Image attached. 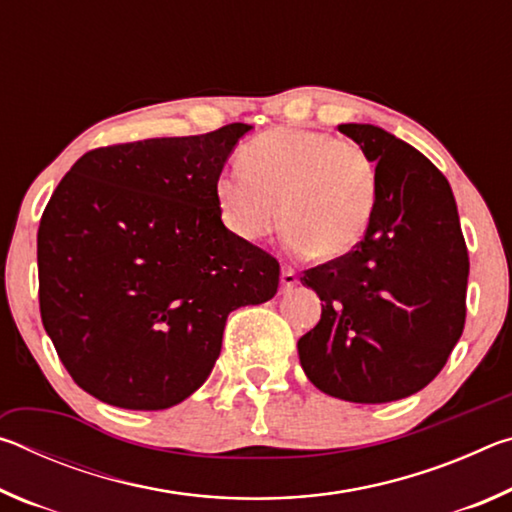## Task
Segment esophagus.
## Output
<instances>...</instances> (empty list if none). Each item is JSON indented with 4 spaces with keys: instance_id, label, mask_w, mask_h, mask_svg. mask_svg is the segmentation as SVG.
Instances as JSON below:
<instances>
[{
    "instance_id": "1",
    "label": "esophagus",
    "mask_w": 512,
    "mask_h": 512,
    "mask_svg": "<svg viewBox=\"0 0 512 512\" xmlns=\"http://www.w3.org/2000/svg\"><path fill=\"white\" fill-rule=\"evenodd\" d=\"M298 284V273L293 271L291 266H284L282 268V289L284 291H289V289H293Z\"/></svg>"
}]
</instances>
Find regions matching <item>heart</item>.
Segmentation results:
<instances>
[{"label": "heart", "instance_id": "1", "mask_svg": "<svg viewBox=\"0 0 512 512\" xmlns=\"http://www.w3.org/2000/svg\"><path fill=\"white\" fill-rule=\"evenodd\" d=\"M241 169L214 183L232 235L257 241L284 221L289 246L323 262L361 244L377 198L375 164L359 144L305 128H275L244 146Z\"/></svg>", "mask_w": 512, "mask_h": 512}]
</instances>
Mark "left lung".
<instances>
[{"mask_svg":"<svg viewBox=\"0 0 512 512\" xmlns=\"http://www.w3.org/2000/svg\"><path fill=\"white\" fill-rule=\"evenodd\" d=\"M339 131L377 164L375 210L350 255L302 273L323 314L298 354L323 393L384 404L433 381L461 339L470 255L436 164L384 128Z\"/></svg>","mask_w":512,"mask_h":512,"instance_id":"1","label":"left lung"}]
</instances>
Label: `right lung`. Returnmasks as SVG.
<instances>
[{
	"mask_svg": "<svg viewBox=\"0 0 512 512\" xmlns=\"http://www.w3.org/2000/svg\"><path fill=\"white\" fill-rule=\"evenodd\" d=\"M250 128L101 146L54 189L40 316L85 393L133 411L183 402L210 377L230 311L277 293V259L232 235L214 196Z\"/></svg>",
	"mask_w": 512,
	"mask_h": 512,
	"instance_id": "1",
	"label": "right lung"
}]
</instances>
